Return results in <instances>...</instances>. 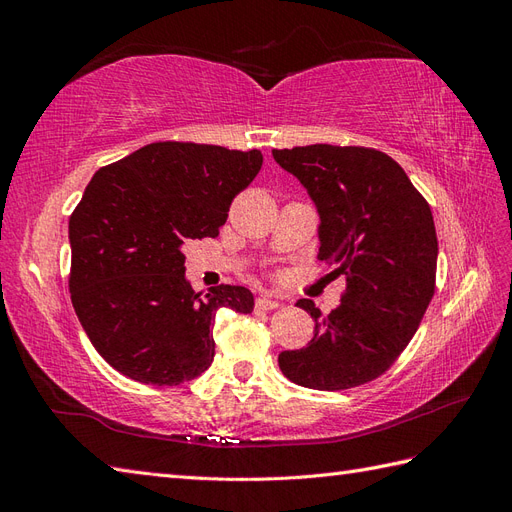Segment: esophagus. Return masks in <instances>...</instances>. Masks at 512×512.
<instances>
[{"label":"esophagus","mask_w":512,"mask_h":512,"mask_svg":"<svg viewBox=\"0 0 512 512\" xmlns=\"http://www.w3.org/2000/svg\"><path fill=\"white\" fill-rule=\"evenodd\" d=\"M256 307L258 309H275V307H280V301L273 299L271 294H262V297L256 299Z\"/></svg>","instance_id":"obj_1"}]
</instances>
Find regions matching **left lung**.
I'll return each instance as SVG.
<instances>
[{"mask_svg": "<svg viewBox=\"0 0 512 512\" xmlns=\"http://www.w3.org/2000/svg\"><path fill=\"white\" fill-rule=\"evenodd\" d=\"M273 158L318 209V260L346 275L329 316L314 301L297 303L316 329L305 348L280 354L282 374L316 391L376 380L404 352L436 292L438 237L427 200L378 149L307 145L273 149Z\"/></svg>", "mask_w": 512, "mask_h": 512, "instance_id": "left-lung-1", "label": "left lung"}]
</instances>
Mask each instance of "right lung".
<instances>
[{
  "label": "right lung",
  "instance_id": "right-lung-1",
  "mask_svg": "<svg viewBox=\"0 0 512 512\" xmlns=\"http://www.w3.org/2000/svg\"><path fill=\"white\" fill-rule=\"evenodd\" d=\"M258 149L151 143L102 166L70 215V297L89 342L119 374L175 386L211 365L220 307L250 314L243 286L194 292L181 245L218 237Z\"/></svg>",
  "mask_w": 512,
  "mask_h": 512
}]
</instances>
